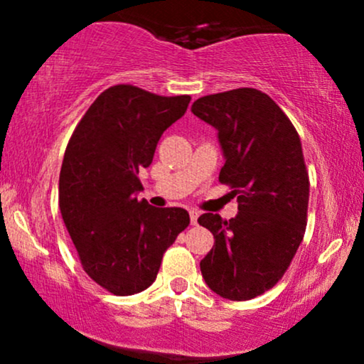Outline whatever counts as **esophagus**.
<instances>
[{"label":"esophagus","mask_w":364,"mask_h":364,"mask_svg":"<svg viewBox=\"0 0 364 364\" xmlns=\"http://www.w3.org/2000/svg\"><path fill=\"white\" fill-rule=\"evenodd\" d=\"M198 215H200L198 210H190V220L193 225L196 224V220H198Z\"/></svg>","instance_id":"obj_1"}]
</instances>
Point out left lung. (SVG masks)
<instances>
[{
    "mask_svg": "<svg viewBox=\"0 0 364 364\" xmlns=\"http://www.w3.org/2000/svg\"><path fill=\"white\" fill-rule=\"evenodd\" d=\"M191 112L217 129L224 156L219 181L237 195V214H202L214 235L200 262L215 294L246 301L274 287L304 236L310 181L298 132L281 107L257 89L196 99Z\"/></svg>",
    "mask_w": 364,
    "mask_h": 364,
    "instance_id": "left-lung-1",
    "label": "left lung"
}]
</instances>
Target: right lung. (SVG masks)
<instances>
[{
    "instance_id": "obj_1",
    "label": "right lung",
    "mask_w": 364,
    "mask_h": 364,
    "mask_svg": "<svg viewBox=\"0 0 364 364\" xmlns=\"http://www.w3.org/2000/svg\"><path fill=\"white\" fill-rule=\"evenodd\" d=\"M190 95L162 97L133 85L104 90L75 128L60 173V210L82 267L112 294L156 281L162 255L186 225L181 207L139 200V173L162 133L186 112Z\"/></svg>"
}]
</instances>
